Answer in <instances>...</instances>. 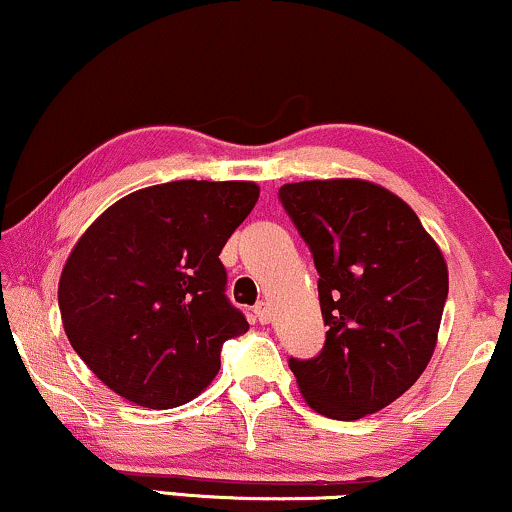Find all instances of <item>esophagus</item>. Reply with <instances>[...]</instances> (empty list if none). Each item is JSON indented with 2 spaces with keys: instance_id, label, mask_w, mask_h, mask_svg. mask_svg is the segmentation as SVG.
Masks as SVG:
<instances>
[{
  "instance_id": "esophagus-1",
  "label": "esophagus",
  "mask_w": 512,
  "mask_h": 512,
  "mask_svg": "<svg viewBox=\"0 0 512 512\" xmlns=\"http://www.w3.org/2000/svg\"><path fill=\"white\" fill-rule=\"evenodd\" d=\"M252 312H255V316H257V319H260V323H269L271 321V307H269L267 302H257Z\"/></svg>"
}]
</instances>
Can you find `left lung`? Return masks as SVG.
I'll list each match as a JSON object with an SVG mask.
<instances>
[{
    "label": "left lung",
    "instance_id": "left-lung-1",
    "mask_svg": "<svg viewBox=\"0 0 512 512\" xmlns=\"http://www.w3.org/2000/svg\"><path fill=\"white\" fill-rule=\"evenodd\" d=\"M278 200L314 257L328 326L316 357L288 361L300 392L335 420L385 409L435 352L449 295L442 252L416 212L371 181H297Z\"/></svg>",
    "mask_w": 512,
    "mask_h": 512
}]
</instances>
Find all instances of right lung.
Masks as SVG:
<instances>
[{"instance_id": "1", "label": "right lung", "mask_w": 512, "mask_h": 512, "mask_svg": "<svg viewBox=\"0 0 512 512\" xmlns=\"http://www.w3.org/2000/svg\"><path fill=\"white\" fill-rule=\"evenodd\" d=\"M257 198L252 181H167L120 198L84 231L58 309L103 385L174 409L212 383L224 342L250 328L226 297L219 252Z\"/></svg>"}]
</instances>
